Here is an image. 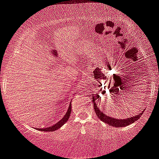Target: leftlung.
<instances>
[{"label":"left lung","instance_id":"8db88e82","mask_svg":"<svg viewBox=\"0 0 159 159\" xmlns=\"http://www.w3.org/2000/svg\"><path fill=\"white\" fill-rule=\"evenodd\" d=\"M97 97V96H96ZM92 99H93V106H94V109H95V112L97 114V116L101 121H102L104 123L108 124L109 125H111L112 127H116V128H122V127H125L128 126V125H130V124L134 123L136 121L139 119L140 118L141 116H142L143 112L142 111L141 113H139V115H137V116H133V117H130L128 118H125V119H118V118H114V117H110L106 116V114H105V112H103L102 111H101L100 109H99V107H97V103H96V101H97V98L93 96L92 97Z\"/></svg>","mask_w":159,"mask_h":159}]
</instances>
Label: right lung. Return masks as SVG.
Instances as JSON below:
<instances>
[{
    "mask_svg": "<svg viewBox=\"0 0 159 159\" xmlns=\"http://www.w3.org/2000/svg\"><path fill=\"white\" fill-rule=\"evenodd\" d=\"M71 104L70 103V105L69 106V109H68L67 111L65 114V116L62 118V119L60 121H59L58 122L55 124V125H51V126L48 127V128H35L37 129L38 130H41V131H47V132H51V131H54V130H58L59 128H60L66 122L68 121L69 120V116L71 115Z\"/></svg>",
    "mask_w": 159,
    "mask_h": 159,
    "instance_id": "add662e5",
    "label": "right lung"
}]
</instances>
